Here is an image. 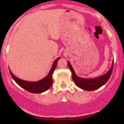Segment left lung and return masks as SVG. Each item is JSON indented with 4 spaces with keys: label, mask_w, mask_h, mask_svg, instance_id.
Masks as SVG:
<instances>
[{
    "label": "left lung",
    "mask_w": 124,
    "mask_h": 124,
    "mask_svg": "<svg viewBox=\"0 0 124 124\" xmlns=\"http://www.w3.org/2000/svg\"><path fill=\"white\" fill-rule=\"evenodd\" d=\"M113 64H114V61H113V62H112L110 69L108 70L107 73L102 75V76L94 78H85L78 77L76 74V72H75L73 68L70 64L69 61H68V66L69 67L70 71H71L72 80H73L76 85L80 88L82 89L87 91H92L98 89V88L103 86L108 81L111 74H112V71H113Z\"/></svg>",
    "instance_id": "8db88e82"
}]
</instances>
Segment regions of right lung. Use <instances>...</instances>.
Masks as SVG:
<instances>
[{
  "label": "right lung",
  "mask_w": 124,
  "mask_h": 124,
  "mask_svg": "<svg viewBox=\"0 0 124 124\" xmlns=\"http://www.w3.org/2000/svg\"><path fill=\"white\" fill-rule=\"evenodd\" d=\"M59 59H61V57L57 58L54 61L52 68H51L48 75L44 78L39 81H37V82H28V81L20 79V78L16 77L12 74L10 69L9 70V72L11 74V77H12L14 80L20 87H22V88L26 90L28 92H31V93H40L46 91L52 86V84H53L52 74L53 73L55 68H56L57 61L59 60Z\"/></svg>",
  "instance_id": "obj_1"
}]
</instances>
